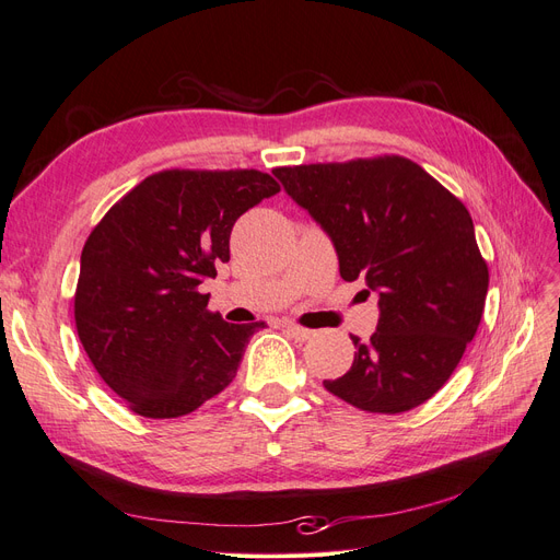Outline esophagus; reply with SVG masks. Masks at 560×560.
Listing matches in <instances>:
<instances>
[{
    "instance_id": "obj_1",
    "label": "esophagus",
    "mask_w": 560,
    "mask_h": 560,
    "mask_svg": "<svg viewBox=\"0 0 560 560\" xmlns=\"http://www.w3.org/2000/svg\"><path fill=\"white\" fill-rule=\"evenodd\" d=\"M284 331L290 334L294 341H299V343H303V341H308V338L313 336V331L311 329H303V327H299V325H294V322H287L284 325Z\"/></svg>"
}]
</instances>
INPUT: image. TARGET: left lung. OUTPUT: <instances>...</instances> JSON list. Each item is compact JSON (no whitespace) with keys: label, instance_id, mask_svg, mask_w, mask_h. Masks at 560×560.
Returning a JSON list of instances; mask_svg holds the SVG:
<instances>
[{"label":"left lung","instance_id":"obj_1","mask_svg":"<svg viewBox=\"0 0 560 560\" xmlns=\"http://www.w3.org/2000/svg\"><path fill=\"white\" fill-rule=\"evenodd\" d=\"M296 206L325 229L346 282L378 294V327L331 395L369 413L428 401L460 364L488 292L467 208L404 156L276 167Z\"/></svg>","mask_w":560,"mask_h":560}]
</instances>
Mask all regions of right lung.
Here are the masks:
<instances>
[{
  "label": "right lung",
  "mask_w": 560,
  "mask_h": 560,
  "mask_svg": "<svg viewBox=\"0 0 560 560\" xmlns=\"http://www.w3.org/2000/svg\"><path fill=\"white\" fill-rule=\"evenodd\" d=\"M278 191L259 171H163L91 231L74 294L77 334L130 411L179 418L235 378L252 334L266 325H229L198 287L231 259L235 219Z\"/></svg>",
  "instance_id": "add662e5"
}]
</instances>
